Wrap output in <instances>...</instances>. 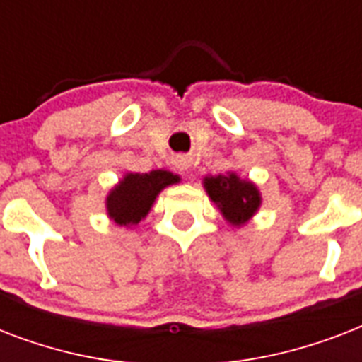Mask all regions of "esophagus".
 Listing matches in <instances>:
<instances>
[{"mask_svg": "<svg viewBox=\"0 0 362 362\" xmlns=\"http://www.w3.org/2000/svg\"><path fill=\"white\" fill-rule=\"evenodd\" d=\"M173 165H175V169L178 170V173H187V170L192 169L193 165V159L189 158V156H176L175 159H173Z\"/></svg>", "mask_w": 362, "mask_h": 362, "instance_id": "obj_1", "label": "esophagus"}]
</instances>
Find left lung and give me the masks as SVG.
<instances>
[{
	"label": "left lung",
	"mask_w": 362,
	"mask_h": 362,
	"mask_svg": "<svg viewBox=\"0 0 362 362\" xmlns=\"http://www.w3.org/2000/svg\"><path fill=\"white\" fill-rule=\"evenodd\" d=\"M203 187L223 220L233 227L246 226L263 203L255 182L240 178L235 170H227L226 175L204 176Z\"/></svg>",
	"instance_id": "left-lung-1"
}]
</instances>
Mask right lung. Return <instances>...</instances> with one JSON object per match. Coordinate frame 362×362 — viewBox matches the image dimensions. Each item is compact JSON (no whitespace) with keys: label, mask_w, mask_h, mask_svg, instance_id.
Listing matches in <instances>:
<instances>
[{"label":"right lung","mask_w":362,"mask_h":362,"mask_svg":"<svg viewBox=\"0 0 362 362\" xmlns=\"http://www.w3.org/2000/svg\"><path fill=\"white\" fill-rule=\"evenodd\" d=\"M180 176L170 170L158 169L150 173H125L118 184L110 187L105 199L107 216L118 227L139 226L152 210L156 199L165 187L178 184Z\"/></svg>","instance_id":"obj_1"}]
</instances>
